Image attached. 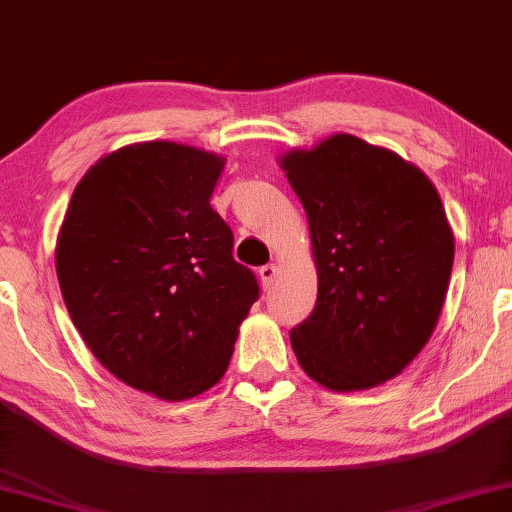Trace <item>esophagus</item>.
Segmentation results:
<instances>
[{
    "label": "esophagus",
    "instance_id": "obj_1",
    "mask_svg": "<svg viewBox=\"0 0 512 512\" xmlns=\"http://www.w3.org/2000/svg\"><path fill=\"white\" fill-rule=\"evenodd\" d=\"M276 276H278V267H276V264H267V267H262V269H260V283H262V288L267 290L269 285L276 281Z\"/></svg>",
    "mask_w": 512,
    "mask_h": 512
}]
</instances>
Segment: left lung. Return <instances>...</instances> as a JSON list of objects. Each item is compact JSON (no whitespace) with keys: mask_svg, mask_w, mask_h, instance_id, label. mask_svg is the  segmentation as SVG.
<instances>
[{"mask_svg":"<svg viewBox=\"0 0 512 512\" xmlns=\"http://www.w3.org/2000/svg\"><path fill=\"white\" fill-rule=\"evenodd\" d=\"M309 220L318 299L290 332L320 386L367 391L398 377L431 339L454 264L433 182L391 149L335 133L278 156Z\"/></svg>","mask_w":512,"mask_h":512,"instance_id":"obj_1","label":"left lung"}]
</instances>
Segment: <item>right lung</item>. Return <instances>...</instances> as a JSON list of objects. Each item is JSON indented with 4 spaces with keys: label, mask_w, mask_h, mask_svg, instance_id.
Wrapping results in <instances>:
<instances>
[{
    "label": "right lung",
    "mask_w": 512,
    "mask_h": 512,
    "mask_svg": "<svg viewBox=\"0 0 512 512\" xmlns=\"http://www.w3.org/2000/svg\"><path fill=\"white\" fill-rule=\"evenodd\" d=\"M224 156L170 140L135 142L74 187L56 243L72 323L114 377L168 403L227 372L255 274L210 206Z\"/></svg>",
    "instance_id": "add662e5"
}]
</instances>
